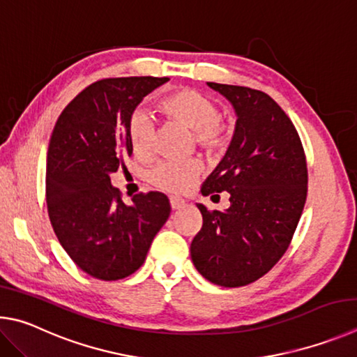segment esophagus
Masks as SVG:
<instances>
[{"label":"esophagus","instance_id":"34e87169","mask_svg":"<svg viewBox=\"0 0 357 357\" xmlns=\"http://www.w3.org/2000/svg\"><path fill=\"white\" fill-rule=\"evenodd\" d=\"M169 202H171V208L172 210H180V208H183L185 205H186V202L183 201V199L178 197V196H171V197H169Z\"/></svg>","mask_w":357,"mask_h":357}]
</instances>
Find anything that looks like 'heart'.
I'll return each mask as SVG.
<instances>
[{
    "label": "heart",
    "instance_id": "b5f03b06",
    "mask_svg": "<svg viewBox=\"0 0 357 357\" xmlns=\"http://www.w3.org/2000/svg\"><path fill=\"white\" fill-rule=\"evenodd\" d=\"M166 117L190 128L199 147L218 152L227 146L229 131L221 121V111L213 100L196 91L182 89L166 96L160 102ZM128 139L137 155H146L152 149L153 125L147 114L137 111L130 117ZM201 172L197 161H165L147 172L149 182L166 191H185Z\"/></svg>",
    "mask_w": 357,
    "mask_h": 357
}]
</instances>
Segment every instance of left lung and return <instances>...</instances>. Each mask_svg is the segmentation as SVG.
<instances>
[{"instance_id":"obj_1","label":"left lung","mask_w":357,"mask_h":357,"mask_svg":"<svg viewBox=\"0 0 357 357\" xmlns=\"http://www.w3.org/2000/svg\"><path fill=\"white\" fill-rule=\"evenodd\" d=\"M236 116L226 155L201 192L227 191L230 207L202 213L191 243L196 270L211 284L243 287L260 279L285 254L307 196V165L295 125L261 91L207 83Z\"/></svg>"}]
</instances>
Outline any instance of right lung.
<instances>
[{"label":"right lung","instance_id":"1","mask_svg":"<svg viewBox=\"0 0 357 357\" xmlns=\"http://www.w3.org/2000/svg\"><path fill=\"white\" fill-rule=\"evenodd\" d=\"M169 78H106L87 86L61 112L47 153V207L56 236L81 270L119 280L142 266L171 205L162 192L123 204L111 185L133 153L128 122L136 106Z\"/></svg>","mask_w":357,"mask_h":357}]
</instances>
